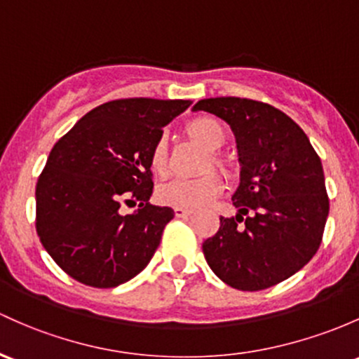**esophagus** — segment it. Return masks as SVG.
Listing matches in <instances>:
<instances>
[{"instance_id":"esophagus-1","label":"esophagus","mask_w":359,"mask_h":359,"mask_svg":"<svg viewBox=\"0 0 359 359\" xmlns=\"http://www.w3.org/2000/svg\"><path fill=\"white\" fill-rule=\"evenodd\" d=\"M175 215H176V217H180V219L190 217V215H191V210H188V209H181V207H176V209H175Z\"/></svg>"}]
</instances>
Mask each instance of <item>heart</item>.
Segmentation results:
<instances>
[{
	"mask_svg": "<svg viewBox=\"0 0 359 359\" xmlns=\"http://www.w3.org/2000/svg\"><path fill=\"white\" fill-rule=\"evenodd\" d=\"M187 130L191 138L200 142L205 149L212 150L210 161L214 168L221 169L224 175L233 172V163L222 154L214 152V150L224 147L227 140L226 126L219 119L210 116L196 118L188 125ZM149 163L154 175L161 176V178L168 175L169 150L164 137L157 138L156 144L150 149ZM222 190H224V181L221 180V176L210 172V175L200 176V178L172 180L169 183L161 184L159 190H157V198H159L161 203L175 207V209L181 207V209L196 210L209 205L212 200H215L222 194Z\"/></svg>",
	"mask_w": 359,
	"mask_h": 359,
	"instance_id": "1",
	"label": "heart"
}]
</instances>
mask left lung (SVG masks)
<instances>
[{"label":"left lung","mask_w":359,"mask_h":359,"mask_svg":"<svg viewBox=\"0 0 359 359\" xmlns=\"http://www.w3.org/2000/svg\"><path fill=\"white\" fill-rule=\"evenodd\" d=\"M194 111L222 118L236 135L241 183L236 217L203 241L215 276L240 291L283 283L317 253L329 215L322 161L306 133L277 107L241 97L202 99Z\"/></svg>","instance_id":"left-lung-1"}]
</instances>
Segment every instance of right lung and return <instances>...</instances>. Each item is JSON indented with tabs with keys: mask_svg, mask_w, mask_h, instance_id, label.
<instances>
[{
	"mask_svg": "<svg viewBox=\"0 0 359 359\" xmlns=\"http://www.w3.org/2000/svg\"><path fill=\"white\" fill-rule=\"evenodd\" d=\"M191 101L132 97L101 104L51 149L36 184V229L46 252L79 283L116 287L147 267L169 207L152 195L150 149ZM123 215V205H136Z\"/></svg>",
	"mask_w": 359,
	"mask_h": 359,
	"instance_id": "1",
	"label": "right lung"
}]
</instances>
